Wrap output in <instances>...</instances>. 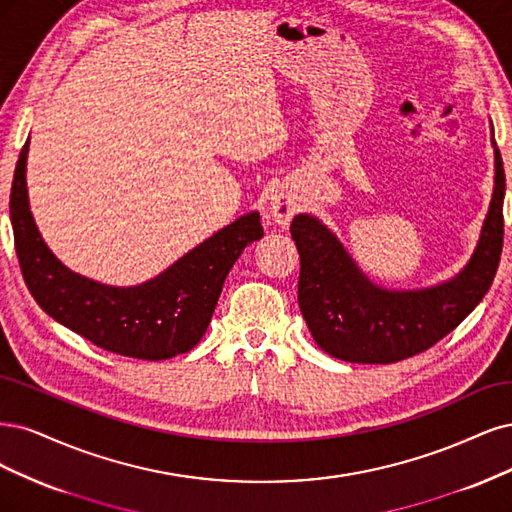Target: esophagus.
Returning a JSON list of instances; mask_svg holds the SVG:
<instances>
[{"label": "esophagus", "instance_id": "esophagus-1", "mask_svg": "<svg viewBox=\"0 0 512 512\" xmlns=\"http://www.w3.org/2000/svg\"><path fill=\"white\" fill-rule=\"evenodd\" d=\"M268 212L276 225L287 227L293 214L298 212V202H295V197L289 191L278 189L268 197Z\"/></svg>", "mask_w": 512, "mask_h": 512}]
</instances>
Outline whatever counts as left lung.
<instances>
[{
	"instance_id": "8db88e82",
	"label": "left lung",
	"mask_w": 512,
	"mask_h": 512,
	"mask_svg": "<svg viewBox=\"0 0 512 512\" xmlns=\"http://www.w3.org/2000/svg\"><path fill=\"white\" fill-rule=\"evenodd\" d=\"M493 193L468 263L449 280L421 289H387L364 274L338 236L315 214L291 223L300 253L298 302L312 338L351 364H393L427 351L464 321L489 291L504 240L506 178L493 140Z\"/></svg>"
}]
</instances>
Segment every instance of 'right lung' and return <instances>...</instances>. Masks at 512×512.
Returning <instances> with one entry per match:
<instances>
[{
  "mask_svg": "<svg viewBox=\"0 0 512 512\" xmlns=\"http://www.w3.org/2000/svg\"><path fill=\"white\" fill-rule=\"evenodd\" d=\"M27 155L29 138L16 161L10 221L23 278L40 308L117 355L159 361L191 351L206 334L236 259L263 238L259 212L242 214L140 285H104L72 272L48 249L29 208Z\"/></svg>",
  "mask_w": 512,
  "mask_h": 512,
  "instance_id": "obj_1",
  "label": "right lung"
}]
</instances>
